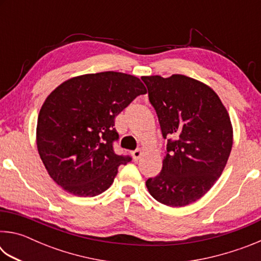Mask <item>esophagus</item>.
<instances>
[{
  "mask_svg": "<svg viewBox=\"0 0 261 261\" xmlns=\"http://www.w3.org/2000/svg\"><path fill=\"white\" fill-rule=\"evenodd\" d=\"M141 154H143L141 149H136V151L132 152V158H134L135 160H138V159L141 156Z\"/></svg>",
  "mask_w": 261,
  "mask_h": 261,
  "instance_id": "34e87169",
  "label": "esophagus"
}]
</instances>
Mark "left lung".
Masks as SVG:
<instances>
[{
	"instance_id": "1",
	"label": "left lung",
	"mask_w": 261,
	"mask_h": 261,
	"mask_svg": "<svg viewBox=\"0 0 261 261\" xmlns=\"http://www.w3.org/2000/svg\"><path fill=\"white\" fill-rule=\"evenodd\" d=\"M163 138L161 173L148 178L154 199L170 207L192 204L210 191L230 155L233 130L228 110L205 83L184 74L143 76Z\"/></svg>"
}]
</instances>
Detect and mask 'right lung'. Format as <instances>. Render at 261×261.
Returning <instances> with one entry per match:
<instances>
[{"label":"right lung","mask_w":261,"mask_h":261,"mask_svg":"<svg viewBox=\"0 0 261 261\" xmlns=\"http://www.w3.org/2000/svg\"><path fill=\"white\" fill-rule=\"evenodd\" d=\"M132 74L105 71L68 79L47 96L37 123V147L53 180L73 196L94 197L131 160L114 153L115 117L146 93Z\"/></svg>","instance_id":"right-lung-1"}]
</instances>
